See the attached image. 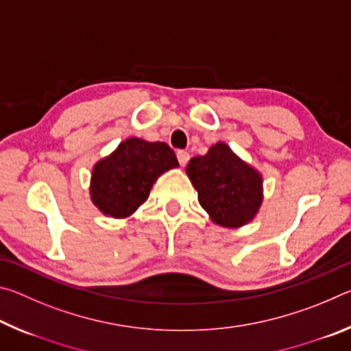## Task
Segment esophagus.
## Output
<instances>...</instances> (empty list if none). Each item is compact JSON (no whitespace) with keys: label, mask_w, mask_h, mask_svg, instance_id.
Masks as SVG:
<instances>
[{"label":"esophagus","mask_w":351,"mask_h":351,"mask_svg":"<svg viewBox=\"0 0 351 351\" xmlns=\"http://www.w3.org/2000/svg\"><path fill=\"white\" fill-rule=\"evenodd\" d=\"M176 156H178V161H180V164L182 165H186L187 162H189V159H190V154L187 153V152H184V150H180L176 153Z\"/></svg>","instance_id":"1"}]
</instances>
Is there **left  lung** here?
I'll return each instance as SVG.
<instances>
[{
	"mask_svg": "<svg viewBox=\"0 0 351 351\" xmlns=\"http://www.w3.org/2000/svg\"><path fill=\"white\" fill-rule=\"evenodd\" d=\"M198 201L217 226L239 229L252 221L263 203V176L226 142L213 144L186 167Z\"/></svg>",
	"mask_w": 351,
	"mask_h": 351,
	"instance_id": "8db88e82",
	"label": "left lung"
}]
</instances>
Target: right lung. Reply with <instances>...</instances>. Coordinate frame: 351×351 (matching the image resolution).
<instances>
[{
	"mask_svg": "<svg viewBox=\"0 0 351 351\" xmlns=\"http://www.w3.org/2000/svg\"><path fill=\"white\" fill-rule=\"evenodd\" d=\"M176 167V154L164 142L127 138L94 164L90 198L105 217L128 218L145 203L158 178Z\"/></svg>",
	"mask_w": 351,
	"mask_h": 351,
	"instance_id": "1",
	"label": "right lung"
}]
</instances>
